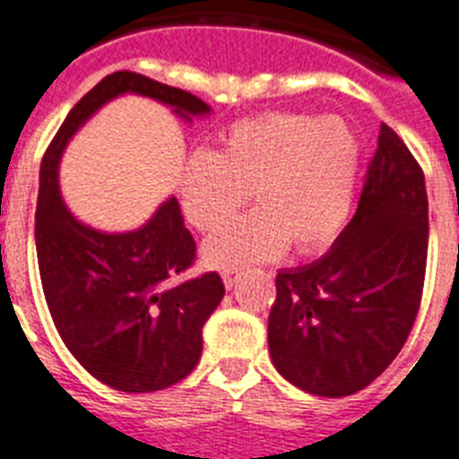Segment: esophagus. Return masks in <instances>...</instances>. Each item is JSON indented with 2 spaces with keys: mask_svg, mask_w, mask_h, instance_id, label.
<instances>
[{
  "mask_svg": "<svg viewBox=\"0 0 459 459\" xmlns=\"http://www.w3.org/2000/svg\"><path fill=\"white\" fill-rule=\"evenodd\" d=\"M221 278H223V285H226V290H233L238 282V271H223Z\"/></svg>",
  "mask_w": 459,
  "mask_h": 459,
  "instance_id": "34e87169",
  "label": "esophagus"
}]
</instances>
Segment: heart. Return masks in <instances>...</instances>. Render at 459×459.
<instances>
[{"label":"heart","mask_w":459,"mask_h":459,"mask_svg":"<svg viewBox=\"0 0 459 459\" xmlns=\"http://www.w3.org/2000/svg\"><path fill=\"white\" fill-rule=\"evenodd\" d=\"M360 141L337 115L262 113L230 125L214 152H193L178 174L181 214L200 233L221 229L255 188L259 210L204 242L214 268L268 262L294 247L333 245L351 214Z\"/></svg>","instance_id":"1"}]
</instances>
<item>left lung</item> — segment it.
Returning <instances> with one entry per match:
<instances>
[{
	"instance_id": "8db88e82",
	"label": "left lung",
	"mask_w": 459,
	"mask_h": 459,
	"mask_svg": "<svg viewBox=\"0 0 459 459\" xmlns=\"http://www.w3.org/2000/svg\"><path fill=\"white\" fill-rule=\"evenodd\" d=\"M429 203L422 167L382 125L359 210L327 255L282 268L268 316L275 370L316 396L375 382L403 349L422 301Z\"/></svg>"
}]
</instances>
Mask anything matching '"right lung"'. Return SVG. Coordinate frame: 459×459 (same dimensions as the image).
Returning <instances> with one entry per match:
<instances>
[{
	"instance_id": "1",
	"label": "right lung",
	"mask_w": 459,
	"mask_h": 459,
	"mask_svg": "<svg viewBox=\"0 0 459 459\" xmlns=\"http://www.w3.org/2000/svg\"><path fill=\"white\" fill-rule=\"evenodd\" d=\"M122 94L169 106L178 117L210 113L184 89L129 70L108 74L68 113L39 167L35 240L39 278L63 344L89 375L126 394H148L188 377L203 353V325L223 299L219 273L174 282L195 262V240L177 197L126 233H103L70 214L58 165L77 129Z\"/></svg>"
}]
</instances>
